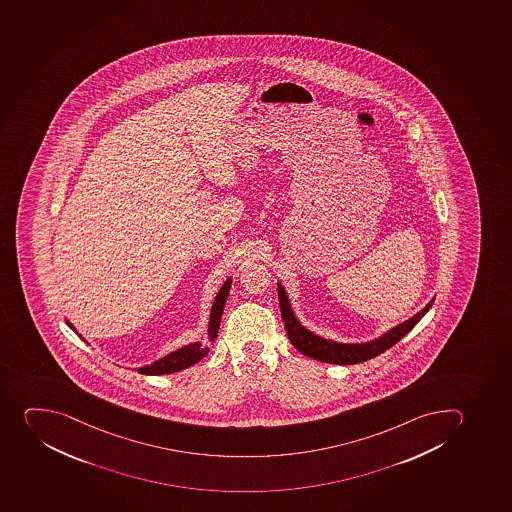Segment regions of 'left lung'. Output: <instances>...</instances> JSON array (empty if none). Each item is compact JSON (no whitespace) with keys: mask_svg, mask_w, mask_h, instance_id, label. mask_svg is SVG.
I'll use <instances>...</instances> for the list:
<instances>
[{"mask_svg":"<svg viewBox=\"0 0 512 512\" xmlns=\"http://www.w3.org/2000/svg\"><path fill=\"white\" fill-rule=\"evenodd\" d=\"M277 285L280 311H282L283 323H285L286 334H288L291 344L301 354H305L311 359L328 362V364H339V366L369 361L372 357L379 356L382 352L387 351L395 343H399L400 339L404 338L405 334L410 333L413 326L423 316L427 315L428 310L432 308L433 301H435V298H432V301H428L427 306L418 311L417 315L408 318L404 323L397 324L379 338L367 341V343H338V341L321 338L310 329H306L291 310L290 300H288V295H286L282 283H277Z\"/></svg>","mask_w":512,"mask_h":512,"instance_id":"obj_1","label":"left lung"}]
</instances>
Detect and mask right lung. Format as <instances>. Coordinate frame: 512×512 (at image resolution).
Instances as JSON below:
<instances>
[{"instance_id": "1", "label": "right lung", "mask_w": 512, "mask_h": 512, "mask_svg": "<svg viewBox=\"0 0 512 512\" xmlns=\"http://www.w3.org/2000/svg\"><path fill=\"white\" fill-rule=\"evenodd\" d=\"M230 285H232V278H227L226 283L222 285L221 290L217 293L216 300L212 303L209 329H207L211 341L217 338V331H219V326H221L222 311H224V306H226ZM66 323L72 331H76L77 333V329L74 328V324H72L69 319H66ZM80 338H82V336H80ZM207 352H209V347L202 346L201 343H191L188 344V346L179 347L176 351L169 352L165 357H161L158 361L151 362L148 366L138 367V372L145 374V376L173 374V372L183 371L186 367L194 366L196 362L201 361L202 357L207 356Z\"/></svg>"}]
</instances>
